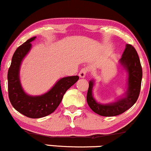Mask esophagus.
<instances>
[{
  "label": "esophagus",
  "instance_id": "1",
  "mask_svg": "<svg viewBox=\"0 0 151 151\" xmlns=\"http://www.w3.org/2000/svg\"><path fill=\"white\" fill-rule=\"evenodd\" d=\"M88 72L87 68H83V69L81 70V71L79 72V76L80 78H84L86 76Z\"/></svg>",
  "mask_w": 151,
  "mask_h": 151
}]
</instances>
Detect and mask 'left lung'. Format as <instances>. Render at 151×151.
<instances>
[{
    "instance_id": "left-lung-1",
    "label": "left lung",
    "mask_w": 151,
    "mask_h": 151,
    "mask_svg": "<svg viewBox=\"0 0 151 151\" xmlns=\"http://www.w3.org/2000/svg\"><path fill=\"white\" fill-rule=\"evenodd\" d=\"M128 75L127 91L121 98L110 104L98 103L93 95L94 80L89 81L87 93V102L95 113L102 116H114L124 113L137 102L140 93L142 79V68L139 56L134 47L126 45L125 51L119 60Z\"/></svg>"
}]
</instances>
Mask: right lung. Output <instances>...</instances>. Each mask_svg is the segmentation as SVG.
<instances>
[{"label": "right lung", "instance_id": "right-lung-1", "mask_svg": "<svg viewBox=\"0 0 151 151\" xmlns=\"http://www.w3.org/2000/svg\"><path fill=\"white\" fill-rule=\"evenodd\" d=\"M36 37L30 38L22 45L13 54L7 73L8 95L11 104L23 115L31 118H39L53 113L58 107L67 91L79 79L77 75L63 77L47 93L38 96L26 94L19 79V70L23 59L31 49V42Z\"/></svg>", "mask_w": 151, "mask_h": 151}]
</instances>
